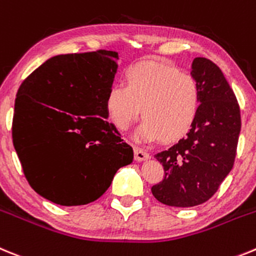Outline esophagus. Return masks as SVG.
I'll return each mask as SVG.
<instances>
[{"label": "esophagus", "instance_id": "obj_1", "mask_svg": "<svg viewBox=\"0 0 256 256\" xmlns=\"http://www.w3.org/2000/svg\"><path fill=\"white\" fill-rule=\"evenodd\" d=\"M134 153H135V160H138V162L146 160L150 158L149 153H146L145 150H142V148H138V146H135V148H134Z\"/></svg>", "mask_w": 256, "mask_h": 256}]
</instances>
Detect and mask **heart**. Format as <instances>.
Listing matches in <instances>:
<instances>
[{
  "label": "heart",
  "mask_w": 256,
  "mask_h": 256,
  "mask_svg": "<svg viewBox=\"0 0 256 256\" xmlns=\"http://www.w3.org/2000/svg\"><path fill=\"white\" fill-rule=\"evenodd\" d=\"M126 86L114 84L106 96V110L120 130H128L140 117L144 121L135 138L164 142L182 139L196 122L200 89L196 80L176 68L158 61H145L125 72Z\"/></svg>",
  "instance_id": "b5f03b06"
}]
</instances>
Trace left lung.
<instances>
[{
  "label": "left lung",
  "mask_w": 256,
  "mask_h": 256,
  "mask_svg": "<svg viewBox=\"0 0 256 256\" xmlns=\"http://www.w3.org/2000/svg\"><path fill=\"white\" fill-rule=\"evenodd\" d=\"M191 76L202 100L196 122L185 138L154 156L164 168V178L152 194L177 208L199 206L213 196L234 167L241 130L240 107L220 68L196 57Z\"/></svg>",
  "instance_id": "obj_1"
}]
</instances>
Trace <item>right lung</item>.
<instances>
[{
	"mask_svg": "<svg viewBox=\"0 0 256 256\" xmlns=\"http://www.w3.org/2000/svg\"><path fill=\"white\" fill-rule=\"evenodd\" d=\"M118 54L96 50L50 57L22 82L12 142L28 182L65 206L102 196L134 152L107 121L106 96Z\"/></svg>",
	"mask_w": 256,
	"mask_h": 256,
	"instance_id": "add662e5",
	"label": "right lung"
}]
</instances>
